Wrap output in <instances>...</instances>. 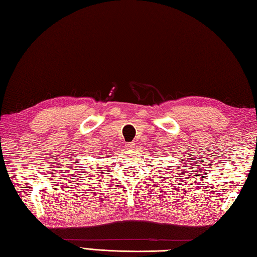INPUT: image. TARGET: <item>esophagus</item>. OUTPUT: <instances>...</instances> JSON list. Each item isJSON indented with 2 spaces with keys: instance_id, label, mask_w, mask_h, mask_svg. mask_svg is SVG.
<instances>
[{
  "instance_id": "34e87169",
  "label": "esophagus",
  "mask_w": 257,
  "mask_h": 257,
  "mask_svg": "<svg viewBox=\"0 0 257 257\" xmlns=\"http://www.w3.org/2000/svg\"><path fill=\"white\" fill-rule=\"evenodd\" d=\"M124 146H125V148H127V149L133 150L135 148V143H125Z\"/></svg>"
}]
</instances>
